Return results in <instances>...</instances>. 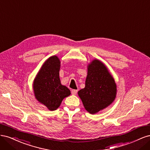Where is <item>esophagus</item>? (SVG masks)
I'll use <instances>...</instances> for the list:
<instances>
[{"mask_svg": "<svg viewBox=\"0 0 150 150\" xmlns=\"http://www.w3.org/2000/svg\"><path fill=\"white\" fill-rule=\"evenodd\" d=\"M77 93H78V90H76V89H72L71 91V93L72 95H76L77 94Z\"/></svg>", "mask_w": 150, "mask_h": 150, "instance_id": "34e87169", "label": "esophagus"}]
</instances>
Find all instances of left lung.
Listing matches in <instances>:
<instances>
[{
    "instance_id": "8db88e82",
    "label": "left lung",
    "mask_w": 150,
    "mask_h": 150,
    "mask_svg": "<svg viewBox=\"0 0 150 150\" xmlns=\"http://www.w3.org/2000/svg\"><path fill=\"white\" fill-rule=\"evenodd\" d=\"M87 68L85 87L78 94L85 110L93 115L106 108L115 101L117 86L110 72L101 61L93 59Z\"/></svg>"
}]
</instances>
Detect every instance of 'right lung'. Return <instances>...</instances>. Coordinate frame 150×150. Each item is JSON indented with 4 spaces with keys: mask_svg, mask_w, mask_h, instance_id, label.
<instances>
[{
    "mask_svg": "<svg viewBox=\"0 0 150 150\" xmlns=\"http://www.w3.org/2000/svg\"><path fill=\"white\" fill-rule=\"evenodd\" d=\"M60 67L61 61L57 56L49 57L35 76L33 84L35 98L50 111L56 110L63 99L71 94L70 90L61 83Z\"/></svg>",
    "mask_w": 150,
    "mask_h": 150,
    "instance_id": "right-lung-1",
    "label": "right lung"
}]
</instances>
